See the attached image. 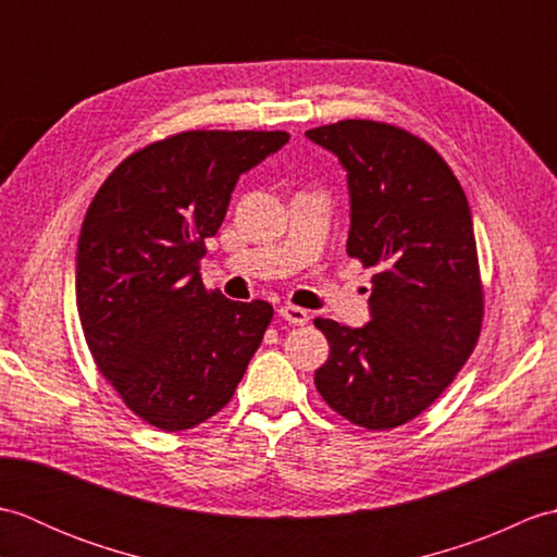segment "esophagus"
Segmentation results:
<instances>
[{
  "mask_svg": "<svg viewBox=\"0 0 557 557\" xmlns=\"http://www.w3.org/2000/svg\"><path fill=\"white\" fill-rule=\"evenodd\" d=\"M280 315L292 325H306V323H309V318H311L309 311L299 309V306H292V304L280 306Z\"/></svg>",
  "mask_w": 557,
  "mask_h": 557,
  "instance_id": "obj_1",
  "label": "esophagus"
}]
</instances>
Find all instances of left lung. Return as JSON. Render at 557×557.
<instances>
[{"label":"left lung","mask_w":557,"mask_h":557,"mask_svg":"<svg viewBox=\"0 0 557 557\" xmlns=\"http://www.w3.org/2000/svg\"><path fill=\"white\" fill-rule=\"evenodd\" d=\"M347 172V253L375 268L371 323L315 318V387L339 417L395 429L431 407L474 351L483 292L474 222L447 162L405 128L345 120L306 132Z\"/></svg>","instance_id":"obj_1"}]
</instances>
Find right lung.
<instances>
[{
  "label": "right lung",
  "instance_id": "right-lung-1",
  "mask_svg": "<svg viewBox=\"0 0 557 557\" xmlns=\"http://www.w3.org/2000/svg\"><path fill=\"white\" fill-rule=\"evenodd\" d=\"M285 132H184L128 156L83 220L76 309L98 369L162 431L203 423L232 399L272 321L268 301L208 292L198 260L239 176Z\"/></svg>",
  "mask_w": 557,
  "mask_h": 557
}]
</instances>
